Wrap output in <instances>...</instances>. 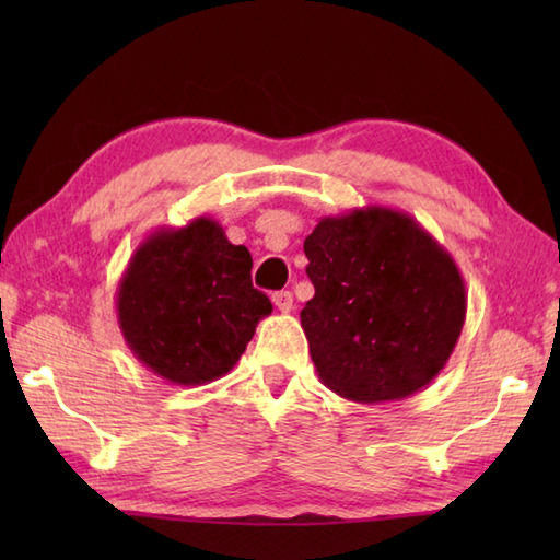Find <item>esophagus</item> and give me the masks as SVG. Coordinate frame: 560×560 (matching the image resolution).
<instances>
[{
    "mask_svg": "<svg viewBox=\"0 0 560 560\" xmlns=\"http://www.w3.org/2000/svg\"><path fill=\"white\" fill-rule=\"evenodd\" d=\"M271 301H273V305H277V311L291 313V307H293V293H291V291H277V293L271 295Z\"/></svg>",
    "mask_w": 560,
    "mask_h": 560,
    "instance_id": "34e87169",
    "label": "esophagus"
}]
</instances>
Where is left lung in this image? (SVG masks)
Instances as JSON below:
<instances>
[{
    "mask_svg": "<svg viewBox=\"0 0 560 560\" xmlns=\"http://www.w3.org/2000/svg\"><path fill=\"white\" fill-rule=\"evenodd\" d=\"M301 327L317 377L359 404L407 399L443 371L467 317L457 261L407 211L323 217L303 243Z\"/></svg>",
    "mask_w": 560,
    "mask_h": 560,
    "instance_id": "left-lung-1",
    "label": "left lung"
}]
</instances>
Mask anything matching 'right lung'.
I'll return each mask as SVG.
<instances>
[{
  "instance_id": "1",
  "label": "right lung",
  "mask_w": 560,
  "mask_h": 560,
  "mask_svg": "<svg viewBox=\"0 0 560 560\" xmlns=\"http://www.w3.org/2000/svg\"><path fill=\"white\" fill-rule=\"evenodd\" d=\"M249 269V249L233 245L209 217L153 231L129 257L115 293L129 351L171 385L223 377L271 313Z\"/></svg>"
}]
</instances>
